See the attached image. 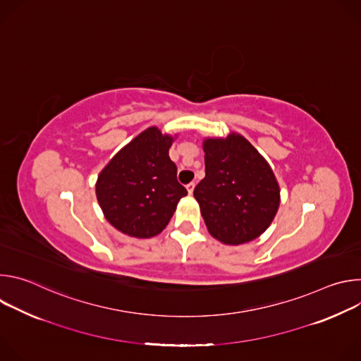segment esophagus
<instances>
[{
  "mask_svg": "<svg viewBox=\"0 0 361 361\" xmlns=\"http://www.w3.org/2000/svg\"><path fill=\"white\" fill-rule=\"evenodd\" d=\"M194 181H191V183H188L187 184V191H188V194H192V191H194Z\"/></svg>",
  "mask_w": 361,
  "mask_h": 361,
  "instance_id": "esophagus-1",
  "label": "esophagus"
}]
</instances>
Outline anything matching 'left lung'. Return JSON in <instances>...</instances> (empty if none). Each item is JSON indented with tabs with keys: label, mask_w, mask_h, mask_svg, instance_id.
Listing matches in <instances>:
<instances>
[{
	"label": "left lung",
	"mask_w": 361,
	"mask_h": 361,
	"mask_svg": "<svg viewBox=\"0 0 361 361\" xmlns=\"http://www.w3.org/2000/svg\"><path fill=\"white\" fill-rule=\"evenodd\" d=\"M205 177L194 197L210 234L224 244H243L271 224L280 188L273 170L244 137L204 141Z\"/></svg>",
	"instance_id": "left-lung-1"
}]
</instances>
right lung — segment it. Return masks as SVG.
I'll return each mask as SVG.
<instances>
[{"label":"right lung","instance_id":"add662e5","mask_svg":"<svg viewBox=\"0 0 361 361\" xmlns=\"http://www.w3.org/2000/svg\"><path fill=\"white\" fill-rule=\"evenodd\" d=\"M173 138L149 127L120 149L98 176L97 200L118 231L149 238L169 224L187 190L169 157Z\"/></svg>","mask_w":361,"mask_h":361}]
</instances>
